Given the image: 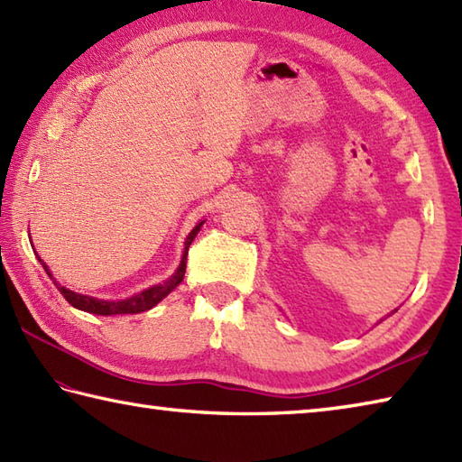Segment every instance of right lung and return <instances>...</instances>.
Returning a JSON list of instances; mask_svg holds the SVG:
<instances>
[{
    "mask_svg": "<svg viewBox=\"0 0 462 462\" xmlns=\"http://www.w3.org/2000/svg\"><path fill=\"white\" fill-rule=\"evenodd\" d=\"M204 220L196 226V228L188 234L186 238V250H184V256H182V262H180V266L176 270V274L171 276L170 280H166L164 284H158V286H152L148 288V291H142L140 294H134L132 298H125V300H97V298H92V296H84V294H78V292H71L68 291V288L60 286L56 280H53V284L58 286V291L61 292V296L66 298V300L74 306V309H79L84 312H89V314H102V316H110V314H138V312H143V310H150L156 306L162 298H166L174 288L182 282L184 280V274H186V260H188V248L189 244H192V240L196 238V234L200 232ZM42 262V260H40ZM43 264V262H42ZM45 273H48L50 278L51 273L50 268L43 264Z\"/></svg>",
    "mask_w": 462,
    "mask_h": 462,
    "instance_id": "obj_1",
    "label": "right lung"
}]
</instances>
